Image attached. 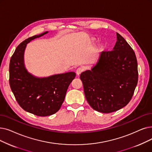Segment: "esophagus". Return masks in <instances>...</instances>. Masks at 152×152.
Here are the masks:
<instances>
[{
    "instance_id": "esophagus-1",
    "label": "esophagus",
    "mask_w": 152,
    "mask_h": 152,
    "mask_svg": "<svg viewBox=\"0 0 152 152\" xmlns=\"http://www.w3.org/2000/svg\"><path fill=\"white\" fill-rule=\"evenodd\" d=\"M83 68H78L77 69H76V74H77V75H80L81 72H83Z\"/></svg>"
}]
</instances>
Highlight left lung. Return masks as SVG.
<instances>
[{"label": "left lung", "instance_id": "left-lung-1", "mask_svg": "<svg viewBox=\"0 0 152 152\" xmlns=\"http://www.w3.org/2000/svg\"><path fill=\"white\" fill-rule=\"evenodd\" d=\"M112 51H103L91 69L83 72L85 97L91 107L110 113L125 107L131 100L138 82L135 53L125 39L116 33Z\"/></svg>", "mask_w": 152, "mask_h": 152}]
</instances>
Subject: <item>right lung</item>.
Masks as SVG:
<instances>
[{"label":"right lung","mask_w":152,"mask_h":152,"mask_svg":"<svg viewBox=\"0 0 152 152\" xmlns=\"http://www.w3.org/2000/svg\"><path fill=\"white\" fill-rule=\"evenodd\" d=\"M48 33L33 36L20 44L9 65V83L17 102L25 111L41 117L51 115L59 110L68 86L76 77L73 71L38 77L26 68L24 54L27 45Z\"/></svg>","instance_id":"1"}]
</instances>
